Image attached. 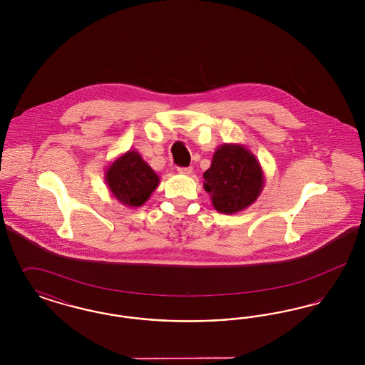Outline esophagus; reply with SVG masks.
I'll return each mask as SVG.
<instances>
[{"mask_svg":"<svg viewBox=\"0 0 365 365\" xmlns=\"http://www.w3.org/2000/svg\"><path fill=\"white\" fill-rule=\"evenodd\" d=\"M178 173L180 175H191L192 174V168H191V167H186V168H178Z\"/></svg>","mask_w":365,"mask_h":365,"instance_id":"34e87169","label":"esophagus"}]
</instances>
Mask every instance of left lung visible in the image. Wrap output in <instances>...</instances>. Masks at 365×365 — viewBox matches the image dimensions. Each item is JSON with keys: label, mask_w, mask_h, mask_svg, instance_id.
<instances>
[{"label": "left lung", "mask_w": 365, "mask_h": 365, "mask_svg": "<svg viewBox=\"0 0 365 365\" xmlns=\"http://www.w3.org/2000/svg\"><path fill=\"white\" fill-rule=\"evenodd\" d=\"M265 178L259 160L242 143H223L204 173V189L213 208L232 215L250 207L261 194Z\"/></svg>", "instance_id": "obj_1"}]
</instances>
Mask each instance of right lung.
Instances as JSON below:
<instances>
[{
  "label": "right lung",
  "mask_w": 365,
  "mask_h": 365,
  "mask_svg": "<svg viewBox=\"0 0 365 365\" xmlns=\"http://www.w3.org/2000/svg\"><path fill=\"white\" fill-rule=\"evenodd\" d=\"M105 182L122 205L138 208L156 190L160 178L137 150H128L105 170Z\"/></svg>",
  "instance_id": "add662e5"
}]
</instances>
